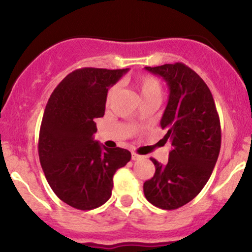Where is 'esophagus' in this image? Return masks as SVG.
<instances>
[{"instance_id": "obj_1", "label": "esophagus", "mask_w": 252, "mask_h": 252, "mask_svg": "<svg viewBox=\"0 0 252 252\" xmlns=\"http://www.w3.org/2000/svg\"><path fill=\"white\" fill-rule=\"evenodd\" d=\"M131 158L134 161H137V160H141V158H142V156L141 155H138V154H136V153H132L131 154Z\"/></svg>"}]
</instances>
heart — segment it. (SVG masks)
Returning <instances> with one entry per match:
<instances>
[{"mask_svg": "<svg viewBox=\"0 0 252 252\" xmlns=\"http://www.w3.org/2000/svg\"><path fill=\"white\" fill-rule=\"evenodd\" d=\"M135 88L140 92V96L142 100L146 99H160L161 94H162V88L161 84L153 76H141L134 82ZM117 92V86H111L106 94V104L111 102L112 98L115 97Z\"/></svg>", "mask_w": 252, "mask_h": 252, "instance_id": "obj_1", "label": "heart"}]
</instances>
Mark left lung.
Listing matches in <instances>:
<instances>
[{
  "mask_svg": "<svg viewBox=\"0 0 252 252\" xmlns=\"http://www.w3.org/2000/svg\"><path fill=\"white\" fill-rule=\"evenodd\" d=\"M147 71L162 77L169 98L161 128L170 142L168 162L155 164V174L143 184L147 200L162 210H176L200 193L220 152V121L206 83L182 63H164Z\"/></svg>",
  "mask_w": 252,
  "mask_h": 252,
  "instance_id": "obj_1",
  "label": "left lung"
}]
</instances>
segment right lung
<instances>
[{
	"mask_svg": "<svg viewBox=\"0 0 252 252\" xmlns=\"http://www.w3.org/2000/svg\"><path fill=\"white\" fill-rule=\"evenodd\" d=\"M126 70L84 67L52 92L39 134V158L51 189L74 209L102 206L111 196L114 174L131 158L129 150L106 148L94 138L110 86Z\"/></svg>",
	"mask_w": 252,
	"mask_h": 252,
	"instance_id": "right-lung-1",
	"label": "right lung"
}]
</instances>
